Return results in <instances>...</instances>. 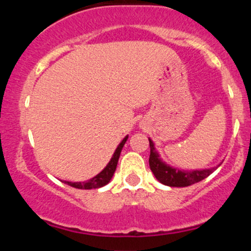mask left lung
Here are the masks:
<instances>
[{
	"mask_svg": "<svg viewBox=\"0 0 251 251\" xmlns=\"http://www.w3.org/2000/svg\"><path fill=\"white\" fill-rule=\"evenodd\" d=\"M150 142V169L153 172L154 177L158 181L164 184V185L171 186V188H185V186L192 185V184L198 183L203 180L212 172L215 171L221 164L217 166L210 169H201V170H183L179 168L169 165L160 158L159 153L154 148V143L149 138Z\"/></svg>",
	"mask_w": 251,
	"mask_h": 251,
	"instance_id": "obj_1",
	"label": "left lung"
}]
</instances>
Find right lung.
I'll use <instances>...</instances> for the list:
<instances>
[{
	"label": "right lung",
	"mask_w": 251,
	"mask_h": 251,
	"mask_svg": "<svg viewBox=\"0 0 251 251\" xmlns=\"http://www.w3.org/2000/svg\"><path fill=\"white\" fill-rule=\"evenodd\" d=\"M127 139H128V135H126L122 142H120L119 145L117 146L116 151H114V153L112 155L111 160H109L107 165L103 168L101 172H99L97 176H94L93 178H91V179L85 180V181H68V180H61V181L62 183L67 184V185L73 186V188L81 189V190L99 189V188H102V186H105L106 184H108L109 181H111L112 177H113L114 171H116L117 169L118 160H119L120 153H122V150Z\"/></svg>",
	"instance_id": "right-lung-1"
}]
</instances>
